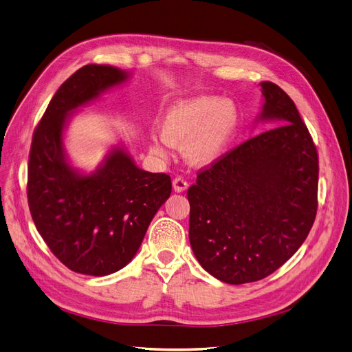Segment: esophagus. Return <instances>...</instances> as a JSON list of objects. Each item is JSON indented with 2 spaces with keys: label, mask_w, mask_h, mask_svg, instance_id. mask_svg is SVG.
<instances>
[{
  "label": "esophagus",
  "mask_w": 352,
  "mask_h": 352,
  "mask_svg": "<svg viewBox=\"0 0 352 352\" xmlns=\"http://www.w3.org/2000/svg\"><path fill=\"white\" fill-rule=\"evenodd\" d=\"M173 188H174L175 192H183V191H186L188 188V184H187V181L184 178L177 177L173 181Z\"/></svg>",
  "instance_id": "34e87169"
}]
</instances>
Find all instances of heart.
I'll return each mask as SVG.
<instances>
[{
  "instance_id": "1",
  "label": "heart",
  "mask_w": 352,
  "mask_h": 352,
  "mask_svg": "<svg viewBox=\"0 0 352 352\" xmlns=\"http://www.w3.org/2000/svg\"><path fill=\"white\" fill-rule=\"evenodd\" d=\"M239 124V109L232 100L216 96L179 100L162 116L161 135H153L152 149L165 155L171 145H183L190 164L209 166L226 153Z\"/></svg>"
}]
</instances>
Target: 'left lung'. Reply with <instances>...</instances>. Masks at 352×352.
<instances>
[{"label": "left lung", "mask_w": 352, "mask_h": 352, "mask_svg": "<svg viewBox=\"0 0 352 352\" xmlns=\"http://www.w3.org/2000/svg\"><path fill=\"white\" fill-rule=\"evenodd\" d=\"M256 123L280 124L230 151L188 188L191 250L228 284L263 280L296 254L318 209V153L293 100L259 84Z\"/></svg>", "instance_id": "obj_1"}]
</instances>
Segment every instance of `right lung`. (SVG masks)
Listing matches in <instances>:
<instances>
[{"label":"right lung","mask_w":352,"mask_h":352,"mask_svg":"<svg viewBox=\"0 0 352 352\" xmlns=\"http://www.w3.org/2000/svg\"><path fill=\"white\" fill-rule=\"evenodd\" d=\"M129 78L110 65H85L59 87L33 135V222L59 261L80 274L109 276L132 261L173 188L169 175L140 169L120 142L91 173L75 166L65 148L75 111Z\"/></svg>","instance_id":"1"}]
</instances>
